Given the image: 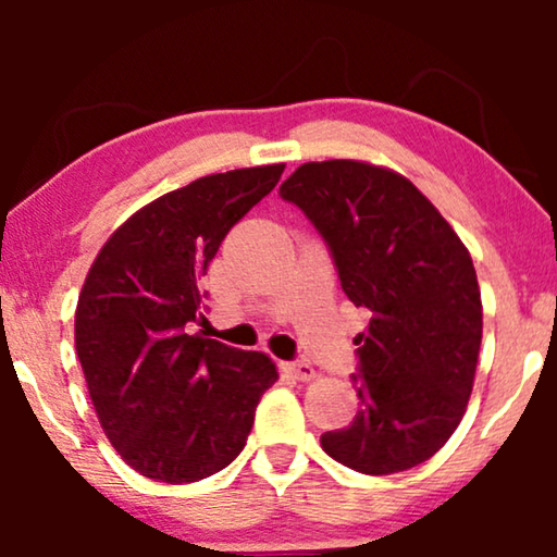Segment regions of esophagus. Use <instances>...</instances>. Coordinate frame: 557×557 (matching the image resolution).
Returning a JSON list of instances; mask_svg holds the SVG:
<instances>
[{
  "instance_id": "esophagus-1",
  "label": "esophagus",
  "mask_w": 557,
  "mask_h": 557,
  "mask_svg": "<svg viewBox=\"0 0 557 557\" xmlns=\"http://www.w3.org/2000/svg\"><path fill=\"white\" fill-rule=\"evenodd\" d=\"M284 372H288L294 380H311L314 377V368H311L309 362H284L281 364Z\"/></svg>"
}]
</instances>
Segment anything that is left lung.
I'll return each instance as SVG.
<instances>
[{"label": "left lung", "mask_w": 557, "mask_h": 557, "mask_svg": "<svg viewBox=\"0 0 557 557\" xmlns=\"http://www.w3.org/2000/svg\"><path fill=\"white\" fill-rule=\"evenodd\" d=\"M278 195L317 227L342 292L368 317L355 339L360 410L322 433V448L375 476L429 461L474 385L482 294L469 250L413 182L383 166L309 162Z\"/></svg>", "instance_id": "1"}]
</instances>
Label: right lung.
Masks as SVG:
<instances>
[{"label":"right lung","mask_w":557,"mask_h":557,"mask_svg":"<svg viewBox=\"0 0 557 557\" xmlns=\"http://www.w3.org/2000/svg\"><path fill=\"white\" fill-rule=\"evenodd\" d=\"M284 164L210 174L126 220L90 265L75 349L106 436L128 467L166 484L225 469L261 395L278 380L263 352L189 334L220 243L278 185Z\"/></svg>","instance_id":"1"}]
</instances>
